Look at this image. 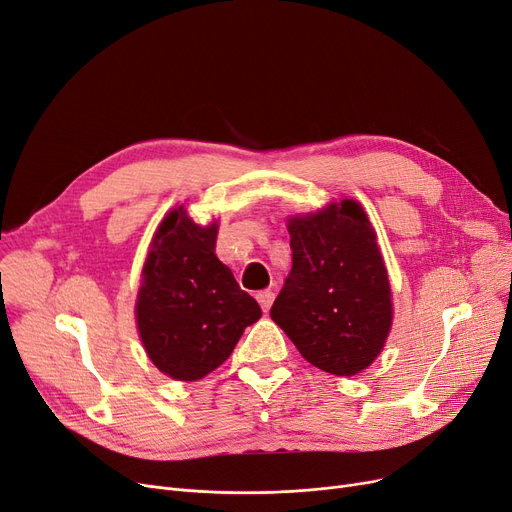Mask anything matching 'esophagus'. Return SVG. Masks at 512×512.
I'll list each match as a JSON object with an SVG mask.
<instances>
[{
	"label": "esophagus",
	"mask_w": 512,
	"mask_h": 512,
	"mask_svg": "<svg viewBox=\"0 0 512 512\" xmlns=\"http://www.w3.org/2000/svg\"><path fill=\"white\" fill-rule=\"evenodd\" d=\"M256 300L260 302V306H262V311L267 313L269 309H271V304H273V300H275V294L271 292V290H262V292H258L256 294Z\"/></svg>",
	"instance_id": "esophagus-1"
}]
</instances>
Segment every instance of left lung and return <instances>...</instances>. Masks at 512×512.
<instances>
[{
	"label": "left lung",
	"instance_id": "8db88e82",
	"mask_svg": "<svg viewBox=\"0 0 512 512\" xmlns=\"http://www.w3.org/2000/svg\"><path fill=\"white\" fill-rule=\"evenodd\" d=\"M292 273L271 319L300 355L334 376H355L382 353L393 327V292L376 229L344 197L288 218Z\"/></svg>",
	"mask_w": 512,
	"mask_h": 512
}]
</instances>
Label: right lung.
<instances>
[{
    "label": "right lung",
    "instance_id": "add662e5",
    "mask_svg": "<svg viewBox=\"0 0 512 512\" xmlns=\"http://www.w3.org/2000/svg\"><path fill=\"white\" fill-rule=\"evenodd\" d=\"M218 220L197 224L185 203L161 218L142 264L134 317L157 370L195 382L227 361L243 330L262 317L216 256Z\"/></svg>",
    "mask_w": 512,
    "mask_h": 512
}]
</instances>
